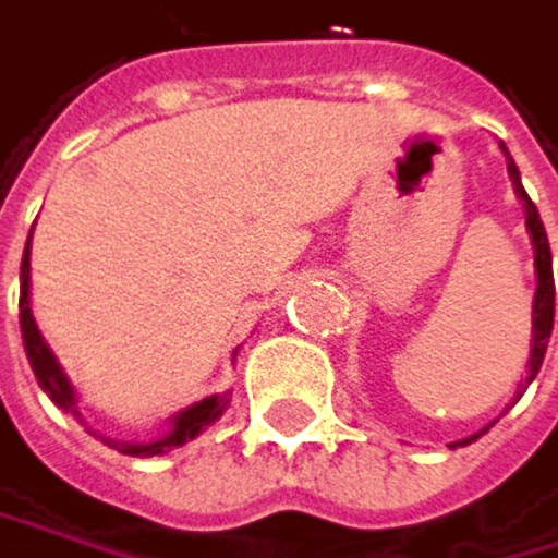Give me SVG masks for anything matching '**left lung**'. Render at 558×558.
<instances>
[{"label": "left lung", "instance_id": "8db88e82", "mask_svg": "<svg viewBox=\"0 0 558 558\" xmlns=\"http://www.w3.org/2000/svg\"><path fill=\"white\" fill-rule=\"evenodd\" d=\"M509 177L515 183V194L525 201V227L532 233V244H535V274H539V284H535V301H532V354H529V375H525V385L539 375L543 368V357H546V348H549V335H553V314H556V284H553V254H549V238H546V227L539 220V210L529 201V194L522 190V180H519V170L509 157ZM525 385L519 388V395L525 391ZM482 435V432H478ZM478 435L459 441V445H469L475 441Z\"/></svg>", "mask_w": 558, "mask_h": 558}]
</instances>
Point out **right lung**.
Listing matches in <instances>:
<instances>
[{
  "instance_id": "right-lung-1",
  "label": "right lung",
  "mask_w": 558,
  "mask_h": 558,
  "mask_svg": "<svg viewBox=\"0 0 558 558\" xmlns=\"http://www.w3.org/2000/svg\"><path fill=\"white\" fill-rule=\"evenodd\" d=\"M33 238V233H29ZM19 325H23V344H26V357L33 364V375L39 381V388L59 404V409H66L73 415L76 412V395H73V385L62 375V368L56 364L49 344L43 341L36 320H33V307H29V241H26V254H23V267H19ZM230 404V395H214V398H204L197 401L194 409H186L173 418V432L167 438H157V441H146V445H130V441H120L113 448H120L123 456H160V452H170V448L190 441L194 435H201L210 422H217L223 415V409Z\"/></svg>"
}]
</instances>
